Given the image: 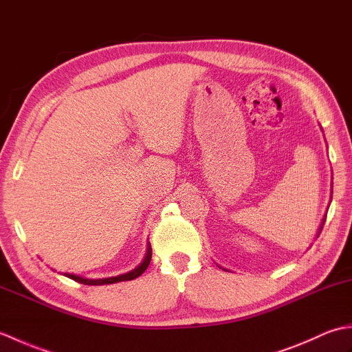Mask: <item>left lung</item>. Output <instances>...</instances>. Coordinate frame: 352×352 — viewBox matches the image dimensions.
I'll list each match as a JSON object with an SVG mask.
<instances>
[{"mask_svg":"<svg viewBox=\"0 0 352 352\" xmlns=\"http://www.w3.org/2000/svg\"><path fill=\"white\" fill-rule=\"evenodd\" d=\"M331 188H333V184H331ZM331 193H333V189H331ZM325 218H327V214L324 216V219H322V223H320V227H319V233H320V231H322V227H324V222H325ZM319 233H318V234H319ZM219 267H221V266H219ZM222 269H223V267H222Z\"/></svg>","mask_w":352,"mask_h":352,"instance_id":"8db88e82","label":"left lung"}]
</instances>
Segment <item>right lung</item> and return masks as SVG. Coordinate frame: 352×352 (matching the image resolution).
<instances>
[{
    "label": "right lung",
    "mask_w": 352,
    "mask_h": 352,
    "mask_svg": "<svg viewBox=\"0 0 352 352\" xmlns=\"http://www.w3.org/2000/svg\"><path fill=\"white\" fill-rule=\"evenodd\" d=\"M151 256H153V250H151V245L148 243V248H146V256L144 258V261L138 266L134 267L133 271L122 274V275H118V276H109V278H98V280H92V278H85V276L81 275H76V274H68L65 272L63 275L68 276V278L81 283V284H87V286H102V284H113V283H119V281H130L138 278L139 275L144 274L146 271V267L149 265V261H151Z\"/></svg>",
    "instance_id": "obj_1"
}]
</instances>
